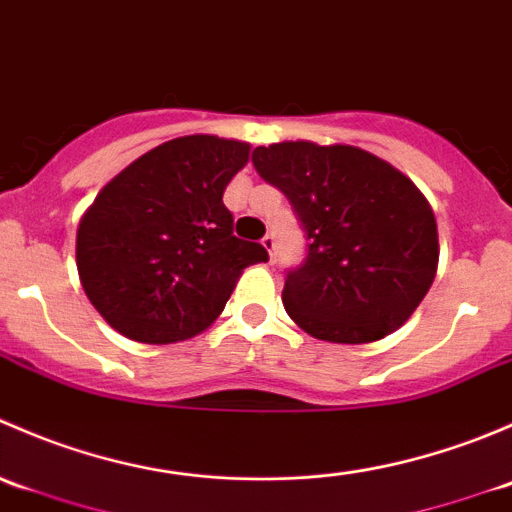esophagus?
<instances>
[{
  "mask_svg": "<svg viewBox=\"0 0 512 512\" xmlns=\"http://www.w3.org/2000/svg\"><path fill=\"white\" fill-rule=\"evenodd\" d=\"M262 245H265V250L270 252V260H275V257H277V240H275V235H272V232H267V235L262 237Z\"/></svg>",
  "mask_w": 512,
  "mask_h": 512,
  "instance_id": "1",
  "label": "esophagus"
}]
</instances>
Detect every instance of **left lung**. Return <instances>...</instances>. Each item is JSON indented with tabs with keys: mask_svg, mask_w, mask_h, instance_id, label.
<instances>
[{
	"mask_svg": "<svg viewBox=\"0 0 512 512\" xmlns=\"http://www.w3.org/2000/svg\"><path fill=\"white\" fill-rule=\"evenodd\" d=\"M262 180L292 205L307 257L282 302L312 337L366 344L396 332L438 267L431 205L404 173L354 146L287 141L252 151Z\"/></svg>",
	"mask_w": 512,
	"mask_h": 512,
	"instance_id": "1",
	"label": "left lung"
}]
</instances>
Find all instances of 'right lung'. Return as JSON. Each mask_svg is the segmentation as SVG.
Returning a JSON list of instances; mask_svg holds the SVG:
<instances>
[{"instance_id": "obj_1", "label": "right lung", "mask_w": 512, "mask_h": 512, "mask_svg": "<svg viewBox=\"0 0 512 512\" xmlns=\"http://www.w3.org/2000/svg\"><path fill=\"white\" fill-rule=\"evenodd\" d=\"M247 156L242 141L175 138L96 195L76 232V267L86 297L123 337H195L220 317L242 270L270 260L260 242L232 235L223 203Z\"/></svg>"}]
</instances>
